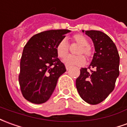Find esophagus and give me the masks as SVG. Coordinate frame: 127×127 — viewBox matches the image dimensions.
Returning <instances> with one entry per match:
<instances>
[{"mask_svg":"<svg viewBox=\"0 0 127 127\" xmlns=\"http://www.w3.org/2000/svg\"><path fill=\"white\" fill-rule=\"evenodd\" d=\"M66 70H69L71 68V66H69V65H66Z\"/></svg>","mask_w":127,"mask_h":127,"instance_id":"esophagus-1","label":"esophagus"}]
</instances>
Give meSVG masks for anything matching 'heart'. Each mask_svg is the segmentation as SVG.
<instances>
[{
  "label": "heart",
  "instance_id": "b5f03b06",
  "mask_svg": "<svg viewBox=\"0 0 127 127\" xmlns=\"http://www.w3.org/2000/svg\"><path fill=\"white\" fill-rule=\"evenodd\" d=\"M73 42H76L80 45L77 51H76V56H68L64 59L63 62L67 65H76V66H82L86 63L87 58L90 59L92 57L93 52L91 48L89 45V41L85 36L81 34H76L71 37ZM56 51L58 56L61 58L66 57L69 51V45L66 41V39H63L56 46Z\"/></svg>",
  "mask_w": 127,
  "mask_h": 127
}]
</instances>
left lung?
<instances>
[{
	"instance_id": "8db88e82",
	"label": "left lung",
	"mask_w": 127,
	"mask_h": 127,
	"mask_svg": "<svg viewBox=\"0 0 127 127\" xmlns=\"http://www.w3.org/2000/svg\"><path fill=\"white\" fill-rule=\"evenodd\" d=\"M82 32H85L82 30ZM94 42L95 53L88 68H81L76 80L80 96L90 104L105 100L113 91L119 76L120 56L116 45L107 34L100 31H85ZM94 68L95 71L91 70Z\"/></svg>"
}]
</instances>
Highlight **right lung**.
I'll return each instance as SVG.
<instances>
[{
    "mask_svg": "<svg viewBox=\"0 0 127 127\" xmlns=\"http://www.w3.org/2000/svg\"><path fill=\"white\" fill-rule=\"evenodd\" d=\"M70 32H42L33 36L24 47L18 80L27 100L42 104L50 98L59 77L66 71L64 64L58 58L56 46Z\"/></svg>",
    "mask_w": 127,
    "mask_h": 127,
    "instance_id": "add662e5",
    "label": "right lung"
}]
</instances>
